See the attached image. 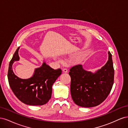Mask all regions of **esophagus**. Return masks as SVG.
I'll use <instances>...</instances> for the list:
<instances>
[{
    "instance_id": "obj_1",
    "label": "esophagus",
    "mask_w": 128,
    "mask_h": 128,
    "mask_svg": "<svg viewBox=\"0 0 128 128\" xmlns=\"http://www.w3.org/2000/svg\"><path fill=\"white\" fill-rule=\"evenodd\" d=\"M62 71H63V72H64V73H66V72H68V70L67 69H66V68H64L63 70H62Z\"/></svg>"
}]
</instances>
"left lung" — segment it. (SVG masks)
<instances>
[{"label": "left lung", "instance_id": "1", "mask_svg": "<svg viewBox=\"0 0 128 128\" xmlns=\"http://www.w3.org/2000/svg\"><path fill=\"white\" fill-rule=\"evenodd\" d=\"M106 64L94 72L87 71L82 65L70 69V93L74 102L80 107H92L102 103L112 90L114 69L112 56L108 52Z\"/></svg>", "mask_w": 128, "mask_h": 128}]
</instances>
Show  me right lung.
<instances>
[{
	"label": "right lung",
	"instance_id": "1",
	"mask_svg": "<svg viewBox=\"0 0 128 128\" xmlns=\"http://www.w3.org/2000/svg\"><path fill=\"white\" fill-rule=\"evenodd\" d=\"M18 47L9 64L8 80L10 86L15 96L21 102L32 106L42 105L51 98L52 86L61 74L60 69L54 70L44 60L42 65L34 70L29 78L22 79L15 75L13 64L20 60Z\"/></svg>",
	"mask_w": 128,
	"mask_h": 128
}]
</instances>
